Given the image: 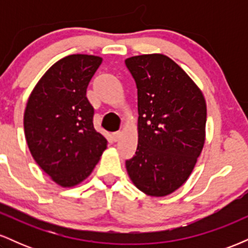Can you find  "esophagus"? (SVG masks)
Instances as JSON below:
<instances>
[{"label": "esophagus", "mask_w": 248, "mask_h": 248, "mask_svg": "<svg viewBox=\"0 0 248 248\" xmlns=\"http://www.w3.org/2000/svg\"><path fill=\"white\" fill-rule=\"evenodd\" d=\"M121 135H122V133L120 132V130H119V132H114V133H112V140L114 141V142L119 141V139L121 138Z\"/></svg>", "instance_id": "1"}]
</instances>
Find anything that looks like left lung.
<instances>
[{
	"mask_svg": "<svg viewBox=\"0 0 248 248\" xmlns=\"http://www.w3.org/2000/svg\"><path fill=\"white\" fill-rule=\"evenodd\" d=\"M138 88L139 143L126 161L135 186L154 197L177 190L192 172L205 141L201 90L164 55L124 61Z\"/></svg>",
	"mask_w": 248,
	"mask_h": 248,
	"instance_id": "1",
	"label": "left lung"
}]
</instances>
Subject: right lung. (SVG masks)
<instances>
[{
	"label": "right lung",
	"instance_id": "1",
	"mask_svg": "<svg viewBox=\"0 0 248 248\" xmlns=\"http://www.w3.org/2000/svg\"><path fill=\"white\" fill-rule=\"evenodd\" d=\"M102 59L71 55L53 64L33 88L24 112L31 155L62 186H73L92 172L107 140L93 124L86 90Z\"/></svg>",
	"mask_w": 248,
	"mask_h": 248
}]
</instances>
